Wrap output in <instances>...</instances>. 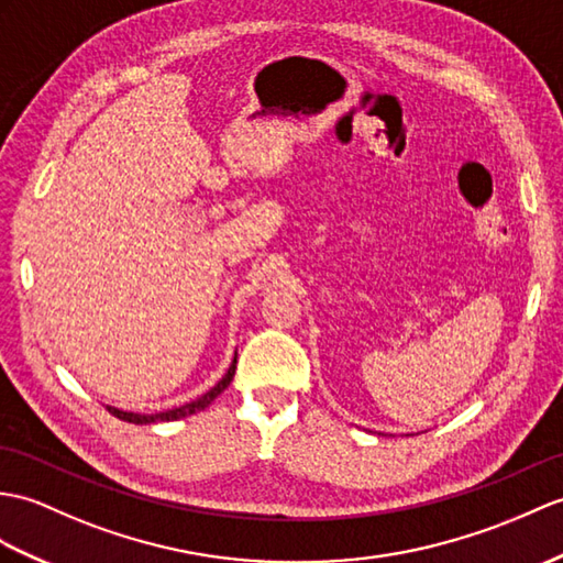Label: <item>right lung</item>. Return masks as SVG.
I'll list each match as a JSON object with an SVG mask.
<instances>
[{"label":"right lung","mask_w":563,"mask_h":563,"mask_svg":"<svg viewBox=\"0 0 563 563\" xmlns=\"http://www.w3.org/2000/svg\"><path fill=\"white\" fill-rule=\"evenodd\" d=\"M234 367H238V355H234V360H232V364H230V369L225 372V376H222L220 382H218L211 390H206V394L199 396L196 400H189V402H185V405H179V408L165 410V412H155V415L126 412V410H120V408H112V405H108V410H110L114 417H120V420L132 422V424H155V422H175V420H181V417H189V415H196V412L206 410L208 405H211V402L222 394V390H225V388L230 386L232 376H234Z\"/></svg>","instance_id":"add662e5"}]
</instances>
